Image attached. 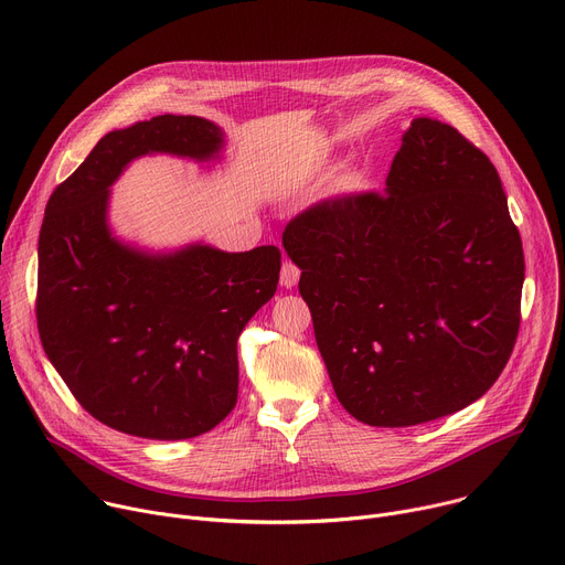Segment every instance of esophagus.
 Instances as JSON below:
<instances>
[{
	"label": "esophagus",
	"instance_id": "obj_1",
	"mask_svg": "<svg viewBox=\"0 0 565 565\" xmlns=\"http://www.w3.org/2000/svg\"><path fill=\"white\" fill-rule=\"evenodd\" d=\"M299 268L292 264V262H284V266H281V286L284 288H292V286H297V281H299Z\"/></svg>",
	"mask_w": 565,
	"mask_h": 565
}]
</instances>
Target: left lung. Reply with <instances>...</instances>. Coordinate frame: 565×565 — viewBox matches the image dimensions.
Returning <instances> with one entry per match:
<instances>
[{
    "label": "left lung",
    "mask_w": 565,
    "mask_h": 565,
    "mask_svg": "<svg viewBox=\"0 0 565 565\" xmlns=\"http://www.w3.org/2000/svg\"><path fill=\"white\" fill-rule=\"evenodd\" d=\"M281 241L335 396L358 422L452 415L504 370L523 243L495 167L452 126L413 119L383 193L324 200Z\"/></svg>",
    "instance_id": "1"
}]
</instances>
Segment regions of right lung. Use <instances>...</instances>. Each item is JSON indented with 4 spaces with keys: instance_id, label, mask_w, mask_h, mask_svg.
Segmentation results:
<instances>
[{
    "instance_id": "1",
    "label": "right lung",
    "mask_w": 565,
    "mask_h": 565,
    "mask_svg": "<svg viewBox=\"0 0 565 565\" xmlns=\"http://www.w3.org/2000/svg\"><path fill=\"white\" fill-rule=\"evenodd\" d=\"M210 119L162 115L113 130L46 202L38 241V329L87 413L119 433L178 441L236 405V342L277 290L281 252L210 243L148 249L110 225V189L146 156L223 160Z\"/></svg>"
}]
</instances>
